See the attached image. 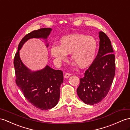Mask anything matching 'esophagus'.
I'll list each match as a JSON object with an SVG mask.
<instances>
[{"label":"esophagus","instance_id":"1","mask_svg":"<svg viewBox=\"0 0 130 130\" xmlns=\"http://www.w3.org/2000/svg\"><path fill=\"white\" fill-rule=\"evenodd\" d=\"M71 75V74L70 73H68V72H67V73H65V74H64V78H69V76H70Z\"/></svg>","mask_w":130,"mask_h":130}]
</instances>
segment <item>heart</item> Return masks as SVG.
I'll return each mask as SVG.
<instances>
[{
    "mask_svg": "<svg viewBox=\"0 0 130 130\" xmlns=\"http://www.w3.org/2000/svg\"><path fill=\"white\" fill-rule=\"evenodd\" d=\"M59 45H53L51 55L58 64L66 61L67 54L79 67L86 68L93 62L98 48L96 40L93 36L74 34L61 38Z\"/></svg>",
    "mask_w": 130,
    "mask_h": 130,
    "instance_id": "heart-1",
    "label": "heart"
}]
</instances>
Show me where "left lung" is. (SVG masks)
Instances as JSON below:
<instances>
[{
    "instance_id": "1",
    "label": "left lung",
    "mask_w": 130,
    "mask_h": 130,
    "mask_svg": "<svg viewBox=\"0 0 130 130\" xmlns=\"http://www.w3.org/2000/svg\"><path fill=\"white\" fill-rule=\"evenodd\" d=\"M99 51L84 77L80 78L78 96L86 104L102 102L108 94L115 74V56L111 41L106 35L99 32Z\"/></svg>"
}]
</instances>
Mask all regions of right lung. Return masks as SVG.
Returning a JSON list of instances; mask_svg holds the SVG:
<instances>
[{
	"label": "right lung",
	"mask_w": 130,
	"mask_h": 130,
	"mask_svg": "<svg viewBox=\"0 0 130 130\" xmlns=\"http://www.w3.org/2000/svg\"><path fill=\"white\" fill-rule=\"evenodd\" d=\"M51 30V28H42L26 35L19 44L14 59L16 83L28 102L42 110L51 109L57 104L60 96V87L63 82V72L55 70L48 66L42 70L31 72L21 61L19 51L28 39H46ZM48 46L47 43V46Z\"/></svg>",
	"instance_id": "right-lung-1"
}]
</instances>
